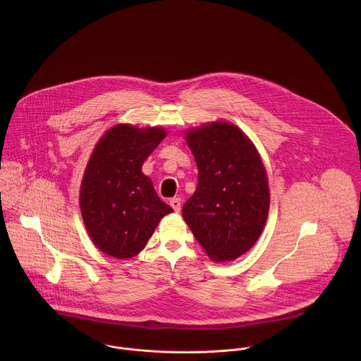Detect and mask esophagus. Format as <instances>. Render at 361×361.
Segmentation results:
<instances>
[{"instance_id":"obj_1","label":"esophagus","mask_w":361,"mask_h":361,"mask_svg":"<svg viewBox=\"0 0 361 361\" xmlns=\"http://www.w3.org/2000/svg\"><path fill=\"white\" fill-rule=\"evenodd\" d=\"M169 206L173 208V211H175V212H178V211L180 209V206H182V200H180L179 197H176V199H172V200L169 202Z\"/></svg>"}]
</instances>
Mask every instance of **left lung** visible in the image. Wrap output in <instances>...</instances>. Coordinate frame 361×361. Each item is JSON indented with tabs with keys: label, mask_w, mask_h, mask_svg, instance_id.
Segmentation results:
<instances>
[{
	"label": "left lung",
	"mask_w": 361,
	"mask_h": 361,
	"mask_svg": "<svg viewBox=\"0 0 361 361\" xmlns=\"http://www.w3.org/2000/svg\"><path fill=\"white\" fill-rule=\"evenodd\" d=\"M199 183L182 208L207 256L232 261L257 242L269 208L264 165L252 142L232 123L214 122L190 130Z\"/></svg>",
	"instance_id": "left-lung-1"
}]
</instances>
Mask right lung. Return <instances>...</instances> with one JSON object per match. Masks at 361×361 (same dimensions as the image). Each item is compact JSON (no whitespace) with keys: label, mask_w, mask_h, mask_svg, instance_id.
Segmentation results:
<instances>
[{"label":"right lung","mask_w":361,"mask_h":361,"mask_svg":"<svg viewBox=\"0 0 361 361\" xmlns=\"http://www.w3.org/2000/svg\"><path fill=\"white\" fill-rule=\"evenodd\" d=\"M166 136L161 128L116 125L97 143L80 188V211L93 243L108 256L139 255L173 209L155 193L143 162Z\"/></svg>","instance_id":"right-lung-1"}]
</instances>
